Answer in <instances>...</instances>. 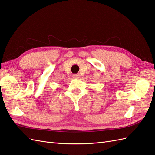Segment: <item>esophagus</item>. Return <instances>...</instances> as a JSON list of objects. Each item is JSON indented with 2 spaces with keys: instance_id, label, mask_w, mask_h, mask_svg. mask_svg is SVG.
<instances>
[{
  "instance_id": "esophagus-1",
  "label": "esophagus",
  "mask_w": 155,
  "mask_h": 155,
  "mask_svg": "<svg viewBox=\"0 0 155 155\" xmlns=\"http://www.w3.org/2000/svg\"><path fill=\"white\" fill-rule=\"evenodd\" d=\"M72 77L75 79H78L79 78V74H73Z\"/></svg>"
}]
</instances>
